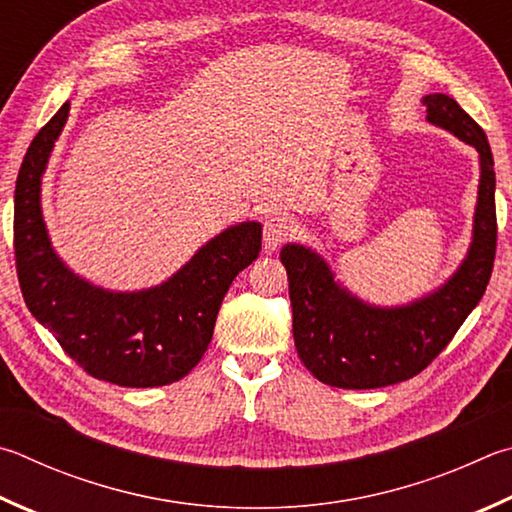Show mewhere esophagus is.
I'll return each instance as SVG.
<instances>
[{"label":"esophagus","mask_w":512,"mask_h":512,"mask_svg":"<svg viewBox=\"0 0 512 512\" xmlns=\"http://www.w3.org/2000/svg\"><path fill=\"white\" fill-rule=\"evenodd\" d=\"M293 224L291 219L282 212H273V215L266 217V224H264V248L266 253H275L277 248H280L284 241L291 235Z\"/></svg>","instance_id":"1"}]
</instances>
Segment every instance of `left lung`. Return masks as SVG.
Segmentation results:
<instances>
[{
    "instance_id": "1",
    "label": "left lung",
    "mask_w": 512,
    "mask_h": 512,
    "mask_svg": "<svg viewBox=\"0 0 512 512\" xmlns=\"http://www.w3.org/2000/svg\"><path fill=\"white\" fill-rule=\"evenodd\" d=\"M425 120L479 152L472 239L457 271L407 304L365 302L342 284L318 250L286 244L280 253L293 306V338L304 367L324 385L374 389L423 371L459 331L486 291L497 246L495 163L483 129L445 94L423 96Z\"/></svg>"
}]
</instances>
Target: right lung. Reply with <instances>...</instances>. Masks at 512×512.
<instances>
[{
	"label": "right lung",
	"mask_w": 512,
	"mask_h": 512,
	"mask_svg": "<svg viewBox=\"0 0 512 512\" xmlns=\"http://www.w3.org/2000/svg\"><path fill=\"white\" fill-rule=\"evenodd\" d=\"M58 109L26 152L15 183V262L24 302L89 376L120 387H161L206 353L232 280L262 250V224L241 221L206 241L165 282L109 291L62 262L42 215V179L69 118Z\"/></svg>",
	"instance_id": "add662e5"
}]
</instances>
